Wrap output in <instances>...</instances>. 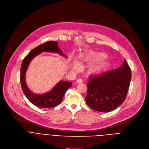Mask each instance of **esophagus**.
<instances>
[{"label":"esophagus","instance_id":"34e87169","mask_svg":"<svg viewBox=\"0 0 149 149\" xmlns=\"http://www.w3.org/2000/svg\"><path fill=\"white\" fill-rule=\"evenodd\" d=\"M76 82L77 84H81V83H82V82H83V80H82L81 79H77Z\"/></svg>","mask_w":149,"mask_h":149}]
</instances>
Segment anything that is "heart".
Here are the masks:
<instances>
[{
	"label": "heart",
	"instance_id": "obj_1",
	"mask_svg": "<svg viewBox=\"0 0 149 149\" xmlns=\"http://www.w3.org/2000/svg\"><path fill=\"white\" fill-rule=\"evenodd\" d=\"M107 55L102 52H92L86 55V58L90 61L101 60L106 58ZM107 65V63L104 61H99L94 64L91 68V69L93 72H97L102 69ZM80 68L79 64L77 62H75L73 64V69L75 70H79Z\"/></svg>",
	"mask_w": 149,
	"mask_h": 149
}]
</instances>
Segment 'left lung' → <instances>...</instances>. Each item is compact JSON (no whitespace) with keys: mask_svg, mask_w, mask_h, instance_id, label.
I'll return each mask as SVG.
<instances>
[{"mask_svg":"<svg viewBox=\"0 0 149 149\" xmlns=\"http://www.w3.org/2000/svg\"><path fill=\"white\" fill-rule=\"evenodd\" d=\"M131 71L125 59L117 69L102 72L89 77L85 100L95 111L108 112L125 101L130 87Z\"/></svg>","mask_w":149,"mask_h":149,"instance_id":"8db88e82","label":"left lung"}]
</instances>
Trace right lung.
Returning a JSON list of instances; mask_svg holds the SVG:
<instances>
[{
  "label": "right lung",
  "instance_id": "obj_1",
  "mask_svg": "<svg viewBox=\"0 0 149 149\" xmlns=\"http://www.w3.org/2000/svg\"><path fill=\"white\" fill-rule=\"evenodd\" d=\"M42 52L57 53L67 57L59 49L58 42L47 41L36 47L24 58L21 67L20 81L22 89L28 100L34 105L41 108L55 107L61 103L65 92L72 85V82L60 81L50 91L43 94H36L28 88L25 81V73L29 63L36 56Z\"/></svg>",
  "mask_w": 149,
  "mask_h": 149
}]
</instances>
